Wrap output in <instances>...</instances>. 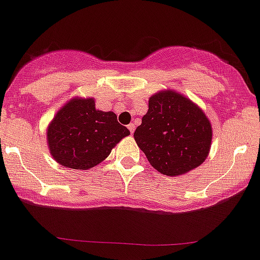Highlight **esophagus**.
Returning <instances> with one entry per match:
<instances>
[{
    "instance_id": "1",
    "label": "esophagus",
    "mask_w": 260,
    "mask_h": 260,
    "mask_svg": "<svg viewBox=\"0 0 260 260\" xmlns=\"http://www.w3.org/2000/svg\"><path fill=\"white\" fill-rule=\"evenodd\" d=\"M128 129H129L131 135H133V132H135V129H136V125L133 124V123H131V124H128Z\"/></svg>"
}]
</instances>
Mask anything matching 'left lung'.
<instances>
[{
  "mask_svg": "<svg viewBox=\"0 0 260 260\" xmlns=\"http://www.w3.org/2000/svg\"><path fill=\"white\" fill-rule=\"evenodd\" d=\"M133 137L156 170L178 176L207 158L212 127L191 100L173 90H164L150 98L147 113Z\"/></svg>",
  "mask_w": 260,
  "mask_h": 260,
  "instance_id": "left-lung-1",
  "label": "left lung"
}]
</instances>
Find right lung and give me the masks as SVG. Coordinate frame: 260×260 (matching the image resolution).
<instances>
[{
    "mask_svg": "<svg viewBox=\"0 0 260 260\" xmlns=\"http://www.w3.org/2000/svg\"><path fill=\"white\" fill-rule=\"evenodd\" d=\"M129 131L113 112L95 109L92 98H74L48 125L50 155L64 168L87 170L104 161Z\"/></svg>",
    "mask_w": 260,
    "mask_h": 260,
    "instance_id": "1",
    "label": "right lung"
}]
</instances>
